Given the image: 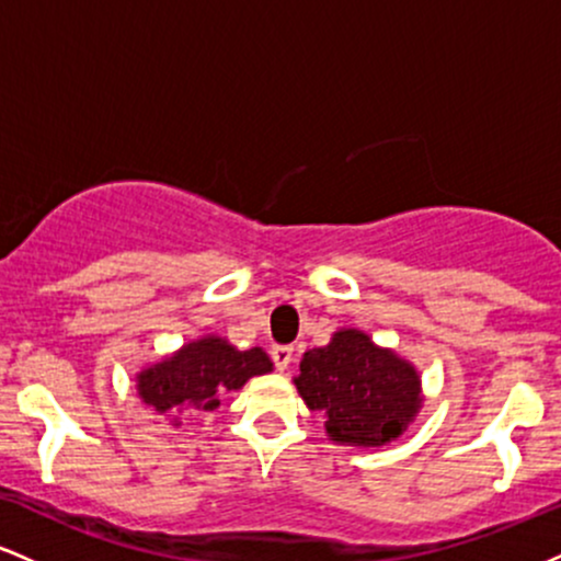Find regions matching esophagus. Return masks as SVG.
<instances>
[{
  "label": "esophagus",
  "instance_id": "34e87169",
  "mask_svg": "<svg viewBox=\"0 0 561 561\" xmlns=\"http://www.w3.org/2000/svg\"><path fill=\"white\" fill-rule=\"evenodd\" d=\"M293 356H295V347L293 345H274L272 347V358L276 364V369L285 371L289 364H293Z\"/></svg>",
  "mask_w": 561,
  "mask_h": 561
}]
</instances>
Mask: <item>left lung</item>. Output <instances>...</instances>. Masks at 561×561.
<instances>
[{
	"instance_id": "8db88e82",
	"label": "left lung",
	"mask_w": 561,
	"mask_h": 561,
	"mask_svg": "<svg viewBox=\"0 0 561 561\" xmlns=\"http://www.w3.org/2000/svg\"><path fill=\"white\" fill-rule=\"evenodd\" d=\"M295 385L308 409L324 411L332 440L347 446L390 443L420 409L414 366L358 330L337 332L327 347L308 351Z\"/></svg>"
}]
</instances>
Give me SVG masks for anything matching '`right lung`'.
<instances>
[{
  "label": "right lung",
  "instance_id": "1",
  "mask_svg": "<svg viewBox=\"0 0 561 561\" xmlns=\"http://www.w3.org/2000/svg\"><path fill=\"white\" fill-rule=\"evenodd\" d=\"M272 371L261 347L237 351L218 337L184 345L169 362L145 369L137 377L141 401L165 411H214L224 392L240 390L250 377Z\"/></svg>",
  "mask_w": 561,
  "mask_h": 561
}]
</instances>
